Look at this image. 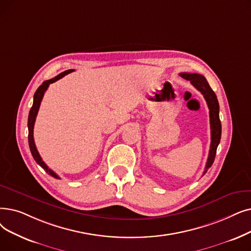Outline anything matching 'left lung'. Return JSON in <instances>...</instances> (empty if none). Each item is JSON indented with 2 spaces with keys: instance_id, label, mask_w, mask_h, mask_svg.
Listing matches in <instances>:
<instances>
[{
  "instance_id": "1",
  "label": "left lung",
  "mask_w": 251,
  "mask_h": 251,
  "mask_svg": "<svg viewBox=\"0 0 251 251\" xmlns=\"http://www.w3.org/2000/svg\"><path fill=\"white\" fill-rule=\"evenodd\" d=\"M180 77L186 79L191 82V84L195 87L196 89L199 90L207 102L209 108V117H210V129H211V144L208 159L206 162V166L203 172V176L207 172L211 165L213 164V161L216 154L217 146L220 145L221 136H222V123L220 120V104L217 101V97L211 87L209 86L208 82L205 79L204 75L199 74H190V73H180Z\"/></svg>"
}]
</instances>
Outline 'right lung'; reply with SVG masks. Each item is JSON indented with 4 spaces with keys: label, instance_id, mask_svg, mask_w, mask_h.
<instances>
[{
    "label": "right lung",
    "instance_id": "obj_1",
    "mask_svg": "<svg viewBox=\"0 0 251 251\" xmlns=\"http://www.w3.org/2000/svg\"><path fill=\"white\" fill-rule=\"evenodd\" d=\"M74 72V70H68L65 71L59 75H57L56 77H54L53 79H50V80H47V81H44L43 82V84L39 87V88L37 89L35 95H34V103H32V106L30 108L29 111V114H28V121H27V127H28V145H29V150H30V152L32 157H34L35 161L38 163V164L44 169L48 174H50L51 176L55 177V178H59V176H57V174L54 172L53 170H51L45 163L44 161L42 160L39 151L36 148V145H35V140H34V125H35V121H36V118H37V115H38V112H39V108H40V104H41V101L43 100V96H44V93L45 91L47 90V88L49 87L50 84L56 82L57 80L61 79L62 77H64L65 75H68L70 73Z\"/></svg>",
    "mask_w": 251,
    "mask_h": 251
}]
</instances>
